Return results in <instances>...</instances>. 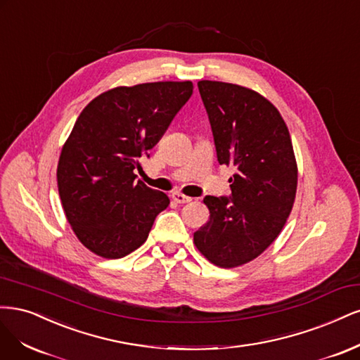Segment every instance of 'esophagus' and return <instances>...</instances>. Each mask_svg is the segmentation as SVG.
Masks as SVG:
<instances>
[{"mask_svg": "<svg viewBox=\"0 0 360 360\" xmlns=\"http://www.w3.org/2000/svg\"><path fill=\"white\" fill-rule=\"evenodd\" d=\"M172 199L175 200L176 203H188V202L193 200L191 197L185 195V194H181V193H173V194H172Z\"/></svg>", "mask_w": 360, "mask_h": 360, "instance_id": "1", "label": "esophagus"}]
</instances>
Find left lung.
Masks as SVG:
<instances>
[{
	"label": "left lung",
	"mask_w": 360,
	"mask_h": 360,
	"mask_svg": "<svg viewBox=\"0 0 360 360\" xmlns=\"http://www.w3.org/2000/svg\"><path fill=\"white\" fill-rule=\"evenodd\" d=\"M219 165L233 166L230 197L206 195L210 221L194 245L219 268H238L268 248L292 212L297 165L292 139L274 104L250 88L199 80Z\"/></svg>",
	"instance_id": "8db88e82"
}]
</instances>
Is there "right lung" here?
<instances>
[{"mask_svg": "<svg viewBox=\"0 0 360 360\" xmlns=\"http://www.w3.org/2000/svg\"><path fill=\"white\" fill-rule=\"evenodd\" d=\"M193 94V82L117 86L88 103L56 169L63 210L75 235L104 259H121L148 239L170 200L136 181L148 155Z\"/></svg>", "mask_w": 360, "mask_h": 360, "instance_id": "add662e5", "label": "right lung"}]
</instances>
